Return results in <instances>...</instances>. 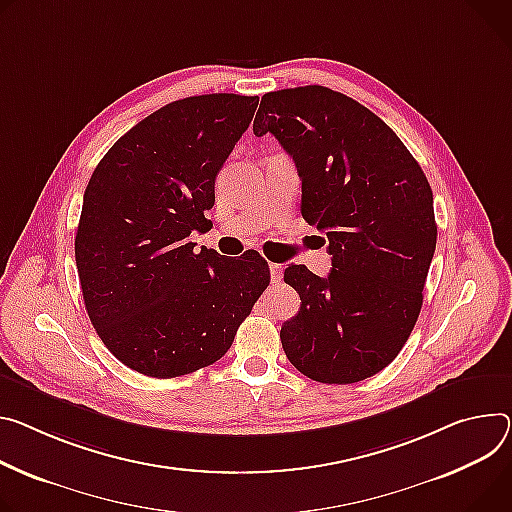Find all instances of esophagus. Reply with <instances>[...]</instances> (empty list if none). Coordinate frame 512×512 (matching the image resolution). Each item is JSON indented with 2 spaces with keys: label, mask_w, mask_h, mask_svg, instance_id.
<instances>
[{
  "label": "esophagus",
  "mask_w": 512,
  "mask_h": 512,
  "mask_svg": "<svg viewBox=\"0 0 512 512\" xmlns=\"http://www.w3.org/2000/svg\"><path fill=\"white\" fill-rule=\"evenodd\" d=\"M282 271H284L282 265L269 263V273H271V282H273V284H280V282H282Z\"/></svg>",
  "instance_id": "obj_1"
}]
</instances>
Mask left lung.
Listing matches in <instances>:
<instances>
[{
  "label": "left lung",
  "instance_id": "1",
  "mask_svg": "<svg viewBox=\"0 0 512 512\" xmlns=\"http://www.w3.org/2000/svg\"><path fill=\"white\" fill-rule=\"evenodd\" d=\"M253 122L294 159L302 216L327 235L333 269L290 265L300 310L282 324L290 363L314 382L376 376L408 341L437 245L431 185L396 132L322 85L269 91Z\"/></svg>",
  "mask_w": 512,
  "mask_h": 512
}]
</instances>
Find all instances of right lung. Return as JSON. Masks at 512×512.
<instances>
[{
  "label": "right lung",
  "instance_id": "obj_1",
  "mask_svg": "<svg viewBox=\"0 0 512 512\" xmlns=\"http://www.w3.org/2000/svg\"><path fill=\"white\" fill-rule=\"evenodd\" d=\"M257 96L208 94L163 106L120 136L91 175L75 235L85 310L110 353L151 378L218 361L269 286L249 251H194L214 181L249 128Z\"/></svg>",
  "mask_w": 512,
  "mask_h": 512
}]
</instances>
